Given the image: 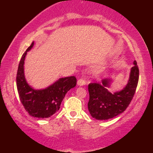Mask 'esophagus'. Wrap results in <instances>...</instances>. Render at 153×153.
Returning <instances> with one entry per match:
<instances>
[{"label": "esophagus", "instance_id": "obj_1", "mask_svg": "<svg viewBox=\"0 0 153 153\" xmlns=\"http://www.w3.org/2000/svg\"><path fill=\"white\" fill-rule=\"evenodd\" d=\"M85 84V81L84 79H81L77 81V85H79V86H83V85H84Z\"/></svg>", "mask_w": 153, "mask_h": 153}]
</instances>
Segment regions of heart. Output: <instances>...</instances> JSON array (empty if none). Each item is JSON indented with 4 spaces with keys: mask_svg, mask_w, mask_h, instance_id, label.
<instances>
[{
    "mask_svg": "<svg viewBox=\"0 0 153 153\" xmlns=\"http://www.w3.org/2000/svg\"><path fill=\"white\" fill-rule=\"evenodd\" d=\"M97 75H98V74H97Z\"/></svg>",
    "mask_w": 153,
    "mask_h": 153,
    "instance_id": "obj_1",
    "label": "heart"
}]
</instances>
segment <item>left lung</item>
Instances as JSON below:
<instances>
[{"label": "left lung", "instance_id": "obj_1", "mask_svg": "<svg viewBox=\"0 0 153 153\" xmlns=\"http://www.w3.org/2000/svg\"><path fill=\"white\" fill-rule=\"evenodd\" d=\"M129 72L128 81L122 90L111 93L108 88L112 84L111 77L104 79L102 83L88 85L89 101L88 108L93 118L103 120L113 118L124 112L132 100L139 81V71L137 62Z\"/></svg>", "mask_w": 153, "mask_h": 153}]
</instances>
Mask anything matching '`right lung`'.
<instances>
[{
    "mask_svg": "<svg viewBox=\"0 0 153 153\" xmlns=\"http://www.w3.org/2000/svg\"><path fill=\"white\" fill-rule=\"evenodd\" d=\"M31 44L22 56L16 74V86L21 102L25 109L31 116L38 118H47L56 114L66 93L76 86L75 76L60 78L45 88L35 89L26 81L24 73V63L27 52L34 46Z\"/></svg>",
    "mask_w": 153,
    "mask_h": 153,
    "instance_id": "add662e5",
    "label": "right lung"
}]
</instances>
